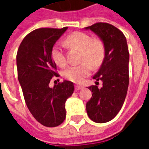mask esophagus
<instances>
[{
	"label": "esophagus",
	"mask_w": 149,
	"mask_h": 149,
	"mask_svg": "<svg viewBox=\"0 0 149 149\" xmlns=\"http://www.w3.org/2000/svg\"><path fill=\"white\" fill-rule=\"evenodd\" d=\"M83 86H81V85H76V86H75V89H76V90H80V89H82V88H83Z\"/></svg>",
	"instance_id": "1"
}]
</instances>
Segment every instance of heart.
<instances>
[{"mask_svg": "<svg viewBox=\"0 0 149 149\" xmlns=\"http://www.w3.org/2000/svg\"><path fill=\"white\" fill-rule=\"evenodd\" d=\"M65 45L81 49V61H84L77 65L68 66L63 71V77L74 83H81L92 71V65L97 67L101 64L104 56V47L100 40H93L88 35L77 32L68 35ZM51 56L56 65L64 67L66 65L64 49L61 44L56 43L51 50Z\"/></svg>", "mask_w": 149, "mask_h": 149, "instance_id": "b5f03b06", "label": "heart"}]
</instances>
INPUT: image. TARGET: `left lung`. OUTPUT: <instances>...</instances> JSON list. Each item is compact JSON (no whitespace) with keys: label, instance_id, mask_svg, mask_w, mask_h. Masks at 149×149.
<instances>
[{"label":"left lung","instance_id":"left-lung-1","mask_svg":"<svg viewBox=\"0 0 149 149\" xmlns=\"http://www.w3.org/2000/svg\"><path fill=\"white\" fill-rule=\"evenodd\" d=\"M99 37L104 47V57L100 69L93 76L103 86L88 87L92 97L86 104L88 117L96 123H106L117 115L125 102L128 91V53L125 35L112 24L97 23L84 28Z\"/></svg>","mask_w":149,"mask_h":149}]
</instances>
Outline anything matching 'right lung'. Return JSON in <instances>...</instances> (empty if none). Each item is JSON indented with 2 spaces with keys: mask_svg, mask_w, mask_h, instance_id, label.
<instances>
[{
  "mask_svg": "<svg viewBox=\"0 0 149 149\" xmlns=\"http://www.w3.org/2000/svg\"><path fill=\"white\" fill-rule=\"evenodd\" d=\"M68 28L37 29L24 37L17 54L18 81L28 109L37 121L46 127H56L66 117L65 102L74 85L64 81L50 88L56 65L51 50Z\"/></svg>",
  "mask_w": 149,
  "mask_h": 149,
  "instance_id": "add662e5",
  "label": "right lung"
}]
</instances>
